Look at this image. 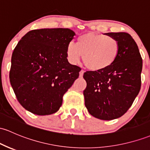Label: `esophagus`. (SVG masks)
<instances>
[{
	"label": "esophagus",
	"mask_w": 150,
	"mask_h": 150,
	"mask_svg": "<svg viewBox=\"0 0 150 150\" xmlns=\"http://www.w3.org/2000/svg\"><path fill=\"white\" fill-rule=\"evenodd\" d=\"M83 74H84V70H80V78H82V77L83 76Z\"/></svg>",
	"instance_id": "1"
}]
</instances>
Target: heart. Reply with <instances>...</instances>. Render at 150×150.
I'll use <instances>...</instances> for the list:
<instances>
[{
	"mask_svg": "<svg viewBox=\"0 0 150 150\" xmlns=\"http://www.w3.org/2000/svg\"><path fill=\"white\" fill-rule=\"evenodd\" d=\"M119 51V42L115 38L89 32L79 36L76 44L70 42L66 54L72 64L78 63L83 55L85 66L93 71H100L114 63Z\"/></svg>",
	"mask_w": 150,
	"mask_h": 150,
	"instance_id": "obj_1",
	"label": "heart"
}]
</instances>
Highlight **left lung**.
Segmentation results:
<instances>
[{"label": "left lung", "instance_id": "1", "mask_svg": "<svg viewBox=\"0 0 150 150\" xmlns=\"http://www.w3.org/2000/svg\"><path fill=\"white\" fill-rule=\"evenodd\" d=\"M105 35L117 40L119 55L108 68L84 73L87 87L83 95L90 115L103 120H112L122 116L137 96L141 87L142 59L129 34L108 33Z\"/></svg>", "mask_w": 150, "mask_h": 150}]
</instances>
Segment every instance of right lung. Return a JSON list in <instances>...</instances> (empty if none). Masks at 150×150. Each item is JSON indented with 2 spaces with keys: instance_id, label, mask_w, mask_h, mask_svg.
Listing matches in <instances>:
<instances>
[{
  "instance_id": "right-lung-1",
  "label": "right lung",
  "mask_w": 150,
  "mask_h": 150,
  "mask_svg": "<svg viewBox=\"0 0 150 150\" xmlns=\"http://www.w3.org/2000/svg\"><path fill=\"white\" fill-rule=\"evenodd\" d=\"M75 33L69 28L29 31L15 47L10 81L20 104L38 115L53 114L81 70L67 59Z\"/></svg>"
}]
</instances>
